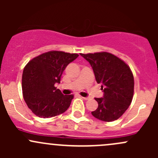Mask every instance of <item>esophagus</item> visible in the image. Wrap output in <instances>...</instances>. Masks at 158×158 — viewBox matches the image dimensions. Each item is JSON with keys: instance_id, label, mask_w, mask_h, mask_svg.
<instances>
[{"instance_id": "34e87169", "label": "esophagus", "mask_w": 158, "mask_h": 158, "mask_svg": "<svg viewBox=\"0 0 158 158\" xmlns=\"http://www.w3.org/2000/svg\"><path fill=\"white\" fill-rule=\"evenodd\" d=\"M82 98H83L84 100H89V98H89V97H82Z\"/></svg>"}]
</instances>
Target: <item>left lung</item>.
<instances>
[{
  "mask_svg": "<svg viewBox=\"0 0 158 158\" xmlns=\"http://www.w3.org/2000/svg\"><path fill=\"white\" fill-rule=\"evenodd\" d=\"M81 56L90 63L97 83L102 84V98H95L98 106L92 114L104 122H113L128 109L134 95V76L121 59L106 52Z\"/></svg>",
  "mask_w": 158,
  "mask_h": 158,
  "instance_id": "left-lung-1",
  "label": "left lung"
}]
</instances>
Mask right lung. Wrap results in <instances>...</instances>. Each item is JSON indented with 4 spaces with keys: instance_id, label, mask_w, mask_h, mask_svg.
I'll return each instance as SVG.
<instances>
[{
    "instance_id": "obj_1",
    "label": "right lung",
    "mask_w": 158,
    "mask_h": 158,
    "mask_svg": "<svg viewBox=\"0 0 158 158\" xmlns=\"http://www.w3.org/2000/svg\"><path fill=\"white\" fill-rule=\"evenodd\" d=\"M79 55L49 51L31 60L23 69L22 90L28 108L40 118H52L65 112L73 95H64L55 84L60 83L63 71Z\"/></svg>"
}]
</instances>
